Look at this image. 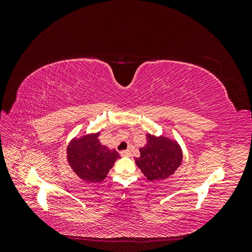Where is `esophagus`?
<instances>
[{
	"label": "esophagus",
	"mask_w": 252,
	"mask_h": 252,
	"mask_svg": "<svg viewBox=\"0 0 252 252\" xmlns=\"http://www.w3.org/2000/svg\"><path fill=\"white\" fill-rule=\"evenodd\" d=\"M121 156H122V157H130V156H131V151L129 150V149L121 151Z\"/></svg>",
	"instance_id": "34e87169"
}]
</instances>
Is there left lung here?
Segmentation results:
<instances>
[{
  "label": "left lung",
  "mask_w": 252,
  "mask_h": 252,
  "mask_svg": "<svg viewBox=\"0 0 252 252\" xmlns=\"http://www.w3.org/2000/svg\"><path fill=\"white\" fill-rule=\"evenodd\" d=\"M147 143L140 148L141 156L135 158V164L151 182L168 179L177 170L183 159L180 144L166 136L147 133Z\"/></svg>",
  "instance_id": "8db88e82"
}]
</instances>
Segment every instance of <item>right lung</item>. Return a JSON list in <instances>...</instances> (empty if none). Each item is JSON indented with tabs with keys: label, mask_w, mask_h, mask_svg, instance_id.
Instances as JSON below:
<instances>
[{
	"label": "right lung",
	"mask_w": 252,
	"mask_h": 252,
	"mask_svg": "<svg viewBox=\"0 0 252 252\" xmlns=\"http://www.w3.org/2000/svg\"><path fill=\"white\" fill-rule=\"evenodd\" d=\"M100 132L74 138L67 146V162L73 172L87 183H100L120 158L116 149H109L98 140Z\"/></svg>",
	"instance_id": "obj_1"
}]
</instances>
